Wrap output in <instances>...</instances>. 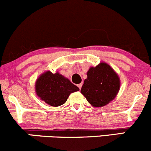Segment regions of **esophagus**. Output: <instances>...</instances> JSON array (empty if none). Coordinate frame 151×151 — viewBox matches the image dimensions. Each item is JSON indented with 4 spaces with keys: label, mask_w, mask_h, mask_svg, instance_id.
<instances>
[{
    "label": "esophagus",
    "mask_w": 151,
    "mask_h": 151,
    "mask_svg": "<svg viewBox=\"0 0 151 151\" xmlns=\"http://www.w3.org/2000/svg\"><path fill=\"white\" fill-rule=\"evenodd\" d=\"M77 86H78V88H79L81 89V88H82V83L79 84V85H77Z\"/></svg>",
    "instance_id": "esophagus-1"
}]
</instances>
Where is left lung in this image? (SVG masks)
I'll return each instance as SVG.
<instances>
[{"instance_id": "8db88e82", "label": "left lung", "mask_w": 151, "mask_h": 151, "mask_svg": "<svg viewBox=\"0 0 151 151\" xmlns=\"http://www.w3.org/2000/svg\"><path fill=\"white\" fill-rule=\"evenodd\" d=\"M87 75L81 93L92 106L103 107L116 98L121 84L118 74L110 65L100 63L95 67H90Z\"/></svg>"}]
</instances>
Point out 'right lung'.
<instances>
[{"label": "right lung", "mask_w": 151, "mask_h": 151, "mask_svg": "<svg viewBox=\"0 0 151 151\" xmlns=\"http://www.w3.org/2000/svg\"><path fill=\"white\" fill-rule=\"evenodd\" d=\"M37 96L51 106H60L66 103L71 93L80 90L66 77L57 71H46L40 75L35 82Z\"/></svg>", "instance_id": "1"}]
</instances>
